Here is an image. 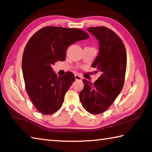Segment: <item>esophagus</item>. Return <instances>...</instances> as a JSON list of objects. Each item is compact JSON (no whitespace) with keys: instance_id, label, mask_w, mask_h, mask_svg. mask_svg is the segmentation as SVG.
Listing matches in <instances>:
<instances>
[{"instance_id":"34e87169","label":"esophagus","mask_w":152,"mask_h":152,"mask_svg":"<svg viewBox=\"0 0 152 152\" xmlns=\"http://www.w3.org/2000/svg\"><path fill=\"white\" fill-rule=\"evenodd\" d=\"M75 79H76V80H82V77L80 75H78V74H76Z\"/></svg>"}]
</instances>
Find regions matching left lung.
I'll use <instances>...</instances> for the list:
<instances>
[{"instance_id":"8db88e82","label":"left lung","mask_w":152,"mask_h":152,"mask_svg":"<svg viewBox=\"0 0 152 152\" xmlns=\"http://www.w3.org/2000/svg\"><path fill=\"white\" fill-rule=\"evenodd\" d=\"M87 29L99 41V55L91 66L102 75L94 83L82 80L84 87L80 91V100L86 111L97 115L112 105L123 88L126 52L121 39L111 29L103 26Z\"/></svg>"}]
</instances>
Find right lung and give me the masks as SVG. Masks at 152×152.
<instances>
[{
    "mask_svg": "<svg viewBox=\"0 0 152 152\" xmlns=\"http://www.w3.org/2000/svg\"><path fill=\"white\" fill-rule=\"evenodd\" d=\"M89 37L80 29L47 26L29 39L23 53L22 72L27 93L41 113L50 115L57 111L75 80L71 72L57 76L51 66L65 60L70 45Z\"/></svg>",
    "mask_w": 152,
    "mask_h": 152,
    "instance_id": "add662e5",
    "label": "right lung"
}]
</instances>
